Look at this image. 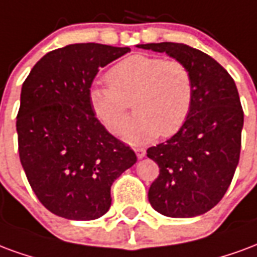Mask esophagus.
<instances>
[{
  "instance_id": "34e87169",
  "label": "esophagus",
  "mask_w": 257,
  "mask_h": 257,
  "mask_svg": "<svg viewBox=\"0 0 257 257\" xmlns=\"http://www.w3.org/2000/svg\"><path fill=\"white\" fill-rule=\"evenodd\" d=\"M134 151H136L138 159H142V157H145V155H147V151L144 148H134Z\"/></svg>"
}]
</instances>
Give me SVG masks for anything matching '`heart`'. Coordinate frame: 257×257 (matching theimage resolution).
<instances>
[{
	"instance_id": "heart-1",
	"label": "heart",
	"mask_w": 257,
	"mask_h": 257,
	"mask_svg": "<svg viewBox=\"0 0 257 257\" xmlns=\"http://www.w3.org/2000/svg\"><path fill=\"white\" fill-rule=\"evenodd\" d=\"M108 86L89 91L90 106L106 130L119 134L134 104L137 117L123 131L131 144L171 137L188 121L194 102V79L188 65L177 59L133 54L106 72Z\"/></svg>"
}]
</instances>
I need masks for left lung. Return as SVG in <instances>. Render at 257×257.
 Returning <instances> with one entry per match:
<instances>
[{"label": "left lung", "instance_id": "left-lung-1", "mask_svg": "<svg viewBox=\"0 0 257 257\" xmlns=\"http://www.w3.org/2000/svg\"><path fill=\"white\" fill-rule=\"evenodd\" d=\"M138 48L181 60L194 79L188 121L170 140L147 151L160 168L149 188V203L170 218L203 215L223 198L239 162L244 110L237 86L216 60L188 45L162 42Z\"/></svg>", "mask_w": 257, "mask_h": 257}]
</instances>
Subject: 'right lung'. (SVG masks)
<instances>
[{"mask_svg": "<svg viewBox=\"0 0 257 257\" xmlns=\"http://www.w3.org/2000/svg\"><path fill=\"white\" fill-rule=\"evenodd\" d=\"M128 52L68 45L45 54L24 80L16 116L19 156L35 196L54 215L102 216L113 181L136 164L134 151L106 131L89 101L101 67Z\"/></svg>", "mask_w": 257, "mask_h": 257, "instance_id": "1", "label": "right lung"}]
</instances>
